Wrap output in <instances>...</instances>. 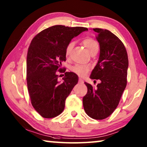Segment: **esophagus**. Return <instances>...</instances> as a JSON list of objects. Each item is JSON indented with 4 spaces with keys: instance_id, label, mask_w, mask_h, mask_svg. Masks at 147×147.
Returning a JSON list of instances; mask_svg holds the SVG:
<instances>
[{
    "instance_id": "obj_1",
    "label": "esophagus",
    "mask_w": 147,
    "mask_h": 147,
    "mask_svg": "<svg viewBox=\"0 0 147 147\" xmlns=\"http://www.w3.org/2000/svg\"><path fill=\"white\" fill-rule=\"evenodd\" d=\"M78 82H79V83H81V84H83L84 83V80L82 78H79Z\"/></svg>"
}]
</instances>
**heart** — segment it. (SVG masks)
<instances>
[{"mask_svg":"<svg viewBox=\"0 0 147 147\" xmlns=\"http://www.w3.org/2000/svg\"><path fill=\"white\" fill-rule=\"evenodd\" d=\"M82 43L86 47L87 50L89 51V53H91L92 52L94 51V50L98 49V44L95 39H94L91 38H86L82 41ZM73 47V43H69L67 46L66 47L65 49V56L68 57L70 55L72 49ZM71 70L74 73L78 74V76H86L87 73L89 71V67L87 65H76L72 67Z\"/></svg>","mask_w":147,"mask_h":147,"instance_id":"1","label":"heart"}]
</instances>
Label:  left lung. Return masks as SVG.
I'll return each instance as SVG.
<instances>
[{
	"mask_svg": "<svg viewBox=\"0 0 147 147\" xmlns=\"http://www.w3.org/2000/svg\"><path fill=\"white\" fill-rule=\"evenodd\" d=\"M100 45V56L90 78L100 80L94 88L85 82L88 93L83 98L84 110L92 119L102 120L117 108L127 84L128 54L125 47L112 32L93 28Z\"/></svg>",
	"mask_w": 147,
	"mask_h": 147,
	"instance_id": "left-lung-1",
	"label": "left lung"
}]
</instances>
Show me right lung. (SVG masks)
<instances>
[{"label": "right lung", "instance_id": "obj_1", "mask_svg": "<svg viewBox=\"0 0 147 147\" xmlns=\"http://www.w3.org/2000/svg\"><path fill=\"white\" fill-rule=\"evenodd\" d=\"M84 27L55 25L34 37L28 50L26 81L32 105L44 118H53L63 111L65 103L78 76L66 72L61 63L66 61L65 49L74 37L88 31ZM64 72V82L57 81V71Z\"/></svg>", "mask_w": 147, "mask_h": 147}]
</instances>
